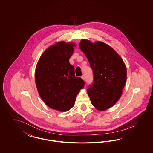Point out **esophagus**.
Segmentation results:
<instances>
[{
  "instance_id": "esophagus-1",
  "label": "esophagus",
  "mask_w": 153,
  "mask_h": 153,
  "mask_svg": "<svg viewBox=\"0 0 153 153\" xmlns=\"http://www.w3.org/2000/svg\"><path fill=\"white\" fill-rule=\"evenodd\" d=\"M81 78H82V79L83 80H85V76H84V75H82V76H81Z\"/></svg>"
}]
</instances>
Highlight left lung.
I'll use <instances>...</instances> for the list:
<instances>
[{"instance_id":"obj_1","label":"left lung","mask_w":153,"mask_h":153,"mask_svg":"<svg viewBox=\"0 0 153 153\" xmlns=\"http://www.w3.org/2000/svg\"><path fill=\"white\" fill-rule=\"evenodd\" d=\"M92 69L94 80L87 89L91 103L100 111L108 109L120 97L127 79L123 61L111 47L102 42L79 44Z\"/></svg>"}]
</instances>
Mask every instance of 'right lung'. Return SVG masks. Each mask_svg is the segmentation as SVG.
<instances>
[{
	"mask_svg": "<svg viewBox=\"0 0 153 153\" xmlns=\"http://www.w3.org/2000/svg\"><path fill=\"white\" fill-rule=\"evenodd\" d=\"M73 45L60 42L51 46L45 51L36 65L38 92L52 109L64 112L71 109L80 89L84 87V80L75 76L74 66L69 62Z\"/></svg>",
	"mask_w": 153,
	"mask_h": 153,
	"instance_id": "obj_1",
	"label": "right lung"
}]
</instances>
